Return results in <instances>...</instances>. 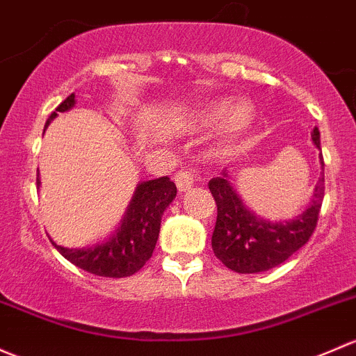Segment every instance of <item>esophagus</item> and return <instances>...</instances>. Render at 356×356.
<instances>
[{
	"mask_svg": "<svg viewBox=\"0 0 356 356\" xmlns=\"http://www.w3.org/2000/svg\"><path fill=\"white\" fill-rule=\"evenodd\" d=\"M175 179V184H177V189L181 193H186L200 181V172L194 170V168H181L177 174L174 175Z\"/></svg>",
	"mask_w": 356,
	"mask_h": 356,
	"instance_id": "34e87169",
	"label": "esophagus"
}]
</instances>
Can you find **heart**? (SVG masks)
Returning a JSON list of instances; mask_svg holds the SVG:
<instances>
[{"instance_id": "heart-1", "label": "heart", "mask_w": 356, "mask_h": 356, "mask_svg": "<svg viewBox=\"0 0 356 356\" xmlns=\"http://www.w3.org/2000/svg\"><path fill=\"white\" fill-rule=\"evenodd\" d=\"M227 107L228 106L225 102L213 104L211 107H208V109L201 114V121L207 122V124L220 121V119L223 118V114H227ZM250 121H252V107L247 102L235 104L227 115V131L230 134L241 133L242 129H245L247 126H249Z\"/></svg>"}]
</instances>
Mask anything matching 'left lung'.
Instances as JSON below:
<instances>
[{"mask_svg": "<svg viewBox=\"0 0 356 356\" xmlns=\"http://www.w3.org/2000/svg\"><path fill=\"white\" fill-rule=\"evenodd\" d=\"M312 141L321 149L319 129L312 131ZM321 156V175L314 200L302 215L290 222H268L257 218L245 208L232 188L227 172L208 182L216 201V223L211 247L215 256L235 273H261L285 263L291 254L309 242L319 220L324 200V160Z\"/></svg>", "mask_w": 356, "mask_h": 356, "instance_id": "obj_1", "label": "left lung"}]
</instances>
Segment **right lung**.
I'll return each mask as SVG.
<instances>
[{
  "mask_svg": "<svg viewBox=\"0 0 356 356\" xmlns=\"http://www.w3.org/2000/svg\"><path fill=\"white\" fill-rule=\"evenodd\" d=\"M73 106L74 93H71L49 115L46 128L58 115V112L70 111ZM37 186H40L39 177H37ZM175 194H177V188L167 175L153 179V181H145L138 184L134 191L121 227L106 242L85 247V249L83 247L70 249V247H61L56 242H51L63 257H66L71 264L81 268L83 271L97 276H106V278L131 276L140 271L152 257L156 238H159L160 220Z\"/></svg>",
  "mask_w": 356,
  "mask_h": 356,
  "instance_id": "add662e5",
  "label": "right lung"
}]
</instances>
